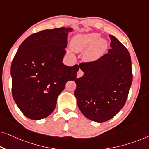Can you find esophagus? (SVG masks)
I'll return each instance as SVG.
<instances>
[{
  "label": "esophagus",
  "mask_w": 149,
  "mask_h": 149,
  "mask_svg": "<svg viewBox=\"0 0 149 149\" xmlns=\"http://www.w3.org/2000/svg\"><path fill=\"white\" fill-rule=\"evenodd\" d=\"M77 78H80V77H81L83 75V72L81 70V69H79V70L77 72Z\"/></svg>",
  "instance_id": "obj_1"
}]
</instances>
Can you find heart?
<instances>
[{
    "mask_svg": "<svg viewBox=\"0 0 149 149\" xmlns=\"http://www.w3.org/2000/svg\"><path fill=\"white\" fill-rule=\"evenodd\" d=\"M71 49L76 52L87 51L85 57L87 60H92L104 52L107 42L100 39V35L95 32L78 34L72 38L70 42Z\"/></svg>",
    "mask_w": 149,
    "mask_h": 149,
    "instance_id": "obj_1",
    "label": "heart"
}]
</instances>
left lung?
<instances>
[{"instance_id": "left-lung-1", "label": "left lung", "mask_w": 149, "mask_h": 149, "mask_svg": "<svg viewBox=\"0 0 149 149\" xmlns=\"http://www.w3.org/2000/svg\"><path fill=\"white\" fill-rule=\"evenodd\" d=\"M109 36L111 48L107 54L80 64L84 74L75 80L79 110L88 119L99 123L109 121L121 111L132 83L130 53L115 36Z\"/></svg>"}]
</instances>
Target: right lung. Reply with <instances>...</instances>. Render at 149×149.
<instances>
[{
    "label": "right lung",
    "mask_w": 149,
    "mask_h": 149,
    "mask_svg": "<svg viewBox=\"0 0 149 149\" xmlns=\"http://www.w3.org/2000/svg\"><path fill=\"white\" fill-rule=\"evenodd\" d=\"M72 28H54L32 34L20 45L11 63L12 95L26 117L44 119L52 113L68 81H74L79 66L62 60Z\"/></svg>",
    "instance_id": "1"
}]
</instances>
